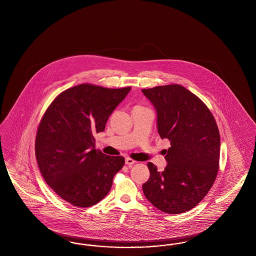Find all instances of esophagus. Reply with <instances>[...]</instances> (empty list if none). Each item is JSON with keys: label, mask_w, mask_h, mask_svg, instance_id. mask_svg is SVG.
Here are the masks:
<instances>
[{"label": "esophagus", "mask_w": 256, "mask_h": 256, "mask_svg": "<svg viewBox=\"0 0 256 256\" xmlns=\"http://www.w3.org/2000/svg\"><path fill=\"white\" fill-rule=\"evenodd\" d=\"M135 162H135L134 160L130 158H126V164L128 165V166H132V165H133Z\"/></svg>", "instance_id": "esophagus-1"}]
</instances>
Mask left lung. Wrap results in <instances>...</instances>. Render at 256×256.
I'll return each mask as SVG.
<instances>
[{
    "label": "left lung",
    "instance_id": "obj_1",
    "mask_svg": "<svg viewBox=\"0 0 256 256\" xmlns=\"http://www.w3.org/2000/svg\"><path fill=\"white\" fill-rule=\"evenodd\" d=\"M158 114V132L170 142L158 172L148 162L150 178L144 194L158 210L179 214L194 208L204 198L217 178L220 138L210 108L179 84L142 89Z\"/></svg>",
    "mask_w": 256,
    "mask_h": 256
}]
</instances>
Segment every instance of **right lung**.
<instances>
[{
    "label": "right lung",
    "mask_w": 256,
    "mask_h": 256,
    "mask_svg": "<svg viewBox=\"0 0 256 256\" xmlns=\"http://www.w3.org/2000/svg\"><path fill=\"white\" fill-rule=\"evenodd\" d=\"M132 87L118 89L78 84L64 91L46 108L36 138V156L46 184L72 206L89 208L100 202L124 166L121 156L94 149V134Z\"/></svg>",
    "instance_id": "obj_1"
}]
</instances>
